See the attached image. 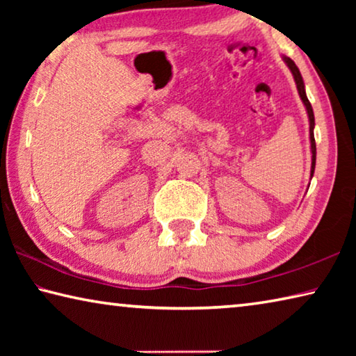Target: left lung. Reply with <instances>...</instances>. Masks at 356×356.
<instances>
[{"label": "left lung", "mask_w": 356, "mask_h": 356, "mask_svg": "<svg viewBox=\"0 0 356 356\" xmlns=\"http://www.w3.org/2000/svg\"><path fill=\"white\" fill-rule=\"evenodd\" d=\"M284 61L287 64V67L291 69L292 75H293V80L295 84H297V89H298V94L301 100H303V104L306 106V111H308V118H309V138H311V152H312V166H311V174H314V168H316V140H314V111H312V106L309 104L308 97H306V91H305V83H303V78H301V74L297 65L292 61L291 58H286L284 56Z\"/></svg>", "instance_id": "left-lung-1"}]
</instances>
